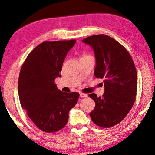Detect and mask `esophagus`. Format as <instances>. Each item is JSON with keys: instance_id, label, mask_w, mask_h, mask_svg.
<instances>
[{"instance_id": "esophagus-1", "label": "esophagus", "mask_w": 155, "mask_h": 155, "mask_svg": "<svg viewBox=\"0 0 155 155\" xmlns=\"http://www.w3.org/2000/svg\"><path fill=\"white\" fill-rule=\"evenodd\" d=\"M80 97H87V95L85 94H83V93H80Z\"/></svg>"}]
</instances>
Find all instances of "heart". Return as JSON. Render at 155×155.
Here are the masks:
<instances>
[{"instance_id":"b5f03b06","label":"heart","mask_w":155,"mask_h":155,"mask_svg":"<svg viewBox=\"0 0 155 155\" xmlns=\"http://www.w3.org/2000/svg\"><path fill=\"white\" fill-rule=\"evenodd\" d=\"M86 56H89V55H84V56H83V57H86Z\"/></svg>"}]
</instances>
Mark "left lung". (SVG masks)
Masks as SVG:
<instances>
[{
	"instance_id": "left-lung-1",
	"label": "left lung",
	"mask_w": 155,
	"mask_h": 155,
	"mask_svg": "<svg viewBox=\"0 0 155 155\" xmlns=\"http://www.w3.org/2000/svg\"><path fill=\"white\" fill-rule=\"evenodd\" d=\"M94 51L95 77L103 78L105 92L102 97L89 96L95 106L90 117L95 125L112 127L125 119L136 100L137 78L131 56L121 44L105 35L89 36L83 40Z\"/></svg>"
}]
</instances>
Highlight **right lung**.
Here are the masks:
<instances>
[{
    "label": "right lung",
    "instance_id": "obj_1",
    "mask_svg": "<svg viewBox=\"0 0 155 155\" xmlns=\"http://www.w3.org/2000/svg\"><path fill=\"white\" fill-rule=\"evenodd\" d=\"M76 40L45 41L27 56L19 72L18 94L21 107L41 131L53 133L62 129L70 110L79 94L58 89L55 79L60 77L64 59Z\"/></svg>",
    "mask_w": 155,
    "mask_h": 155
}]
</instances>
